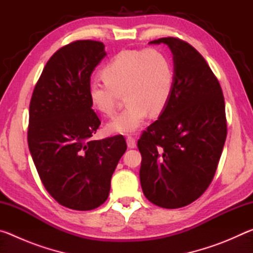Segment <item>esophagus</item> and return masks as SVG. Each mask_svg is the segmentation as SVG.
<instances>
[{
    "label": "esophagus",
    "instance_id": "esophagus-1",
    "mask_svg": "<svg viewBox=\"0 0 253 253\" xmlns=\"http://www.w3.org/2000/svg\"><path fill=\"white\" fill-rule=\"evenodd\" d=\"M126 142H127V146L129 148H135L136 147V139L132 136H127Z\"/></svg>",
    "mask_w": 253,
    "mask_h": 253
}]
</instances>
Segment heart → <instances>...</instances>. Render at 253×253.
Wrapping results in <instances>:
<instances>
[{"label":"heart","mask_w":253,"mask_h":253,"mask_svg":"<svg viewBox=\"0 0 253 253\" xmlns=\"http://www.w3.org/2000/svg\"><path fill=\"white\" fill-rule=\"evenodd\" d=\"M104 80H91L88 96L93 108L110 116L121 95L125 93L127 107L107 124L111 134L134 132L147 118L165 109L172 95L174 66L164 51L146 48L122 50L102 68Z\"/></svg>","instance_id":"1"}]
</instances>
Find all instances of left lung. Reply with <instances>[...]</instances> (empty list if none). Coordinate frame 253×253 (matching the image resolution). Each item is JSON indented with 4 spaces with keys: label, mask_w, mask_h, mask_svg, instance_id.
<instances>
[{
    "label": "left lung",
    "mask_w": 253,
    "mask_h": 253,
    "mask_svg": "<svg viewBox=\"0 0 253 253\" xmlns=\"http://www.w3.org/2000/svg\"><path fill=\"white\" fill-rule=\"evenodd\" d=\"M173 53L174 87L156 122L143 131L139 177L144 195L157 207L194 202L211 184L226 138L224 97L205 59L177 38H161Z\"/></svg>",
    "instance_id": "left-lung-1"
}]
</instances>
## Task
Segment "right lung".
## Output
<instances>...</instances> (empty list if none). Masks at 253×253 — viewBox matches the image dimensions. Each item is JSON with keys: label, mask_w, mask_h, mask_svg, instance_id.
<instances>
[{"label": "right lung", "mask_w": 253, "mask_h": 253, "mask_svg": "<svg viewBox=\"0 0 253 253\" xmlns=\"http://www.w3.org/2000/svg\"><path fill=\"white\" fill-rule=\"evenodd\" d=\"M105 55L99 41L62 46L46 62L30 102L28 144L38 174L59 204L77 211L108 199L111 176L127 149L122 135L91 138L100 121L88 84Z\"/></svg>", "instance_id": "1"}]
</instances>
